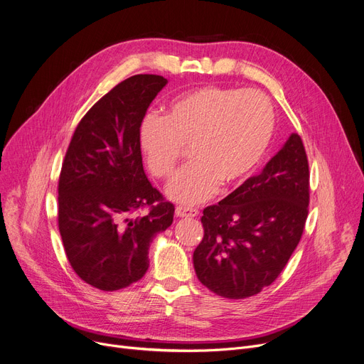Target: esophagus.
Returning a JSON list of instances; mask_svg holds the SVG:
<instances>
[{"mask_svg":"<svg viewBox=\"0 0 364 364\" xmlns=\"http://www.w3.org/2000/svg\"><path fill=\"white\" fill-rule=\"evenodd\" d=\"M198 210L197 208H191V207H182V205H179V207H176V210H175V215L178 216V218H196V216H198Z\"/></svg>","mask_w":364,"mask_h":364,"instance_id":"obj_1","label":"esophagus"}]
</instances>
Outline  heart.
I'll use <instances>...</instances> for the list:
<instances>
[{
    "mask_svg": "<svg viewBox=\"0 0 364 364\" xmlns=\"http://www.w3.org/2000/svg\"><path fill=\"white\" fill-rule=\"evenodd\" d=\"M274 131L270 100L260 91L208 85L170 100L163 117L148 116L139 127V148L157 178L175 172L182 146L189 145L185 167L167 185V197L198 204L219 185L248 178L264 157Z\"/></svg>",
    "mask_w": 364,
    "mask_h": 364,
    "instance_id": "obj_1",
    "label": "heart"
}]
</instances>
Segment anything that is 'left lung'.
<instances>
[{
    "label": "left lung",
    "mask_w": 364,
    "mask_h": 364,
    "mask_svg": "<svg viewBox=\"0 0 364 364\" xmlns=\"http://www.w3.org/2000/svg\"><path fill=\"white\" fill-rule=\"evenodd\" d=\"M309 161L291 134L263 167L219 204L203 210L204 237L194 251L200 282L242 300L272 285L301 240L309 215Z\"/></svg>",
    "instance_id": "8db88e82"
}]
</instances>
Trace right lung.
<instances>
[{"instance_id":"obj_1","label":"right lung","mask_w":364,"mask_h":364,"mask_svg":"<svg viewBox=\"0 0 364 364\" xmlns=\"http://www.w3.org/2000/svg\"><path fill=\"white\" fill-rule=\"evenodd\" d=\"M159 75H135L97 101L72 136L58 181V229L70 266L101 291L138 282L148 250L173 222L175 207L148 181L139 148L146 109L166 87ZM152 207L145 217L133 213Z\"/></svg>"}]
</instances>
